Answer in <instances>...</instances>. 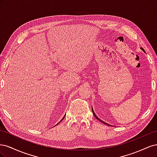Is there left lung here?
Here are the masks:
<instances>
[{"label": "left lung", "mask_w": 157, "mask_h": 157, "mask_svg": "<svg viewBox=\"0 0 157 157\" xmlns=\"http://www.w3.org/2000/svg\"><path fill=\"white\" fill-rule=\"evenodd\" d=\"M142 50H143V49H142ZM143 51H144V50H143ZM144 52H145V51H144ZM92 112H93V114H94V117H96V118H97V119H98V121H101V122H103V124H107V125H109L108 124H107V123H105V122H103V121H102L101 120H100V119H99V118H98V117H97V116L96 115V114H95V113L94 112V111H93V109H92Z\"/></svg>", "instance_id": "left-lung-1"}]
</instances>
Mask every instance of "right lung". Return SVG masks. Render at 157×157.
<instances>
[{
    "instance_id": "obj_1",
    "label": "right lung",
    "mask_w": 157,
    "mask_h": 157,
    "mask_svg": "<svg viewBox=\"0 0 157 157\" xmlns=\"http://www.w3.org/2000/svg\"><path fill=\"white\" fill-rule=\"evenodd\" d=\"M65 116L63 117V118H62V119H61V121H62V120H63V119H64V118H65ZM59 123H58V124H59Z\"/></svg>"
}]
</instances>
